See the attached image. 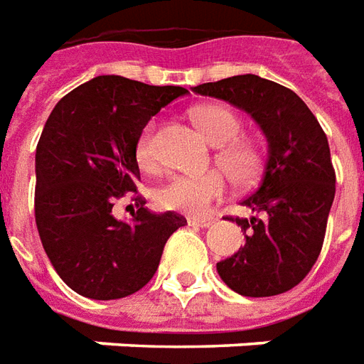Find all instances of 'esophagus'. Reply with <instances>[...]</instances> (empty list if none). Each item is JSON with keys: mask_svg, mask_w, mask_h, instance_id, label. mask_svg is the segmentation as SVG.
Listing matches in <instances>:
<instances>
[{"mask_svg": "<svg viewBox=\"0 0 364 364\" xmlns=\"http://www.w3.org/2000/svg\"><path fill=\"white\" fill-rule=\"evenodd\" d=\"M188 223H190V225H196V228H210L215 221L210 218H190L188 219Z\"/></svg>", "mask_w": 364, "mask_h": 364, "instance_id": "1", "label": "esophagus"}]
</instances>
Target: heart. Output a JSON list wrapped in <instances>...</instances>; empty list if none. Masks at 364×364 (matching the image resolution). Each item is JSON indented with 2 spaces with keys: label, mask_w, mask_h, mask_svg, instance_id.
Returning <instances> with one entry per match:
<instances>
[{
  "label": "heart",
  "mask_w": 364,
  "mask_h": 364,
  "mask_svg": "<svg viewBox=\"0 0 364 364\" xmlns=\"http://www.w3.org/2000/svg\"><path fill=\"white\" fill-rule=\"evenodd\" d=\"M192 119L211 145L218 146L215 164L231 178V182L241 188L252 186L262 172L264 159L255 141L237 136L241 133V121L235 113L223 105H202L192 112ZM135 159L146 172L161 168L154 123H149L136 139ZM225 194L228 180L221 172H208L203 176L176 174L156 190V202L164 210L203 215L213 203L221 202Z\"/></svg>",
  "instance_id": "obj_1"
}]
</instances>
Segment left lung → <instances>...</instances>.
I'll list each match as a JSON object with an SVG mask.
<instances>
[{
    "mask_svg": "<svg viewBox=\"0 0 364 364\" xmlns=\"http://www.w3.org/2000/svg\"><path fill=\"white\" fill-rule=\"evenodd\" d=\"M251 113L269 151L259 188L243 205L245 247L219 260L221 280L241 296L267 298L300 284L316 264L335 198V170L323 129L292 90L255 74L192 87Z\"/></svg>",
    "mask_w": 364,
    "mask_h": 364,
    "instance_id": "8db88e82",
    "label": "left lung"
}]
</instances>
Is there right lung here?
<instances>
[{
  "mask_svg": "<svg viewBox=\"0 0 364 364\" xmlns=\"http://www.w3.org/2000/svg\"><path fill=\"white\" fill-rule=\"evenodd\" d=\"M186 87L97 76L64 95L46 119L35 154V221L46 257L66 284L92 300L141 290L159 269L164 245L186 225L176 211L153 213L136 192L139 135ZM136 200L129 224L114 202Z\"/></svg>",
  "mask_w": 364,
  "mask_h": 364,
  "instance_id": "right-lung-1",
  "label": "right lung"
}]
</instances>
